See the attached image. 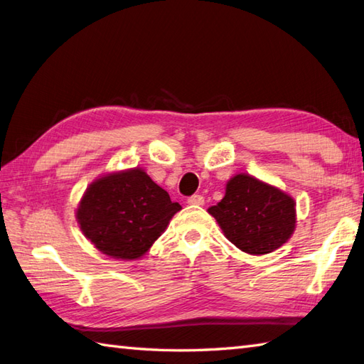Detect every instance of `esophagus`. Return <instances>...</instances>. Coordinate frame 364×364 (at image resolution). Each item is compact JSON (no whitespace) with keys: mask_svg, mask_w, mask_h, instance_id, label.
Here are the masks:
<instances>
[{"mask_svg":"<svg viewBox=\"0 0 364 364\" xmlns=\"http://www.w3.org/2000/svg\"><path fill=\"white\" fill-rule=\"evenodd\" d=\"M188 203H189V205H194V206H202V205L205 203V198H203V196L194 194V196H191V197L188 198Z\"/></svg>","mask_w":364,"mask_h":364,"instance_id":"34e87169","label":"esophagus"}]
</instances>
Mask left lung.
Listing matches in <instances>:
<instances>
[{
  "mask_svg": "<svg viewBox=\"0 0 364 364\" xmlns=\"http://www.w3.org/2000/svg\"><path fill=\"white\" fill-rule=\"evenodd\" d=\"M208 213L231 244L250 255L277 250L296 228L294 198L247 173L231 178L225 197Z\"/></svg>",
  "mask_w": 364,
  "mask_h": 364,
  "instance_id": "obj_1",
  "label": "left lung"
}]
</instances>
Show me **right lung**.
<instances>
[{"label":"right lung","mask_w":364,"mask_h":364,"mask_svg":"<svg viewBox=\"0 0 364 364\" xmlns=\"http://www.w3.org/2000/svg\"><path fill=\"white\" fill-rule=\"evenodd\" d=\"M180 210L142 168H131L92 183L76 219L84 236L102 253L115 259H137Z\"/></svg>","instance_id":"1"}]
</instances>
